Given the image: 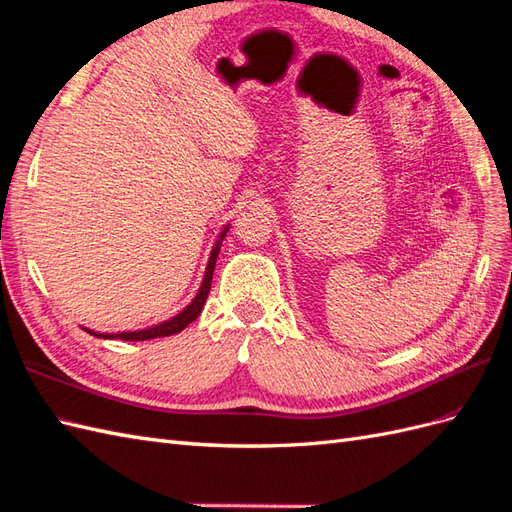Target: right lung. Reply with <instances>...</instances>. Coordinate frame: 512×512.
I'll list each match as a JSON object with an SVG mask.
<instances>
[{
    "label": "right lung",
    "instance_id": "add662e5",
    "mask_svg": "<svg viewBox=\"0 0 512 512\" xmlns=\"http://www.w3.org/2000/svg\"><path fill=\"white\" fill-rule=\"evenodd\" d=\"M227 231L229 229H225L220 233V238H218V242H216V246H214V251H212V257H209V264H207V270H205V279H203V285H201V290H199V294H196V298L192 300V303L183 309L179 316H175L173 320H168V322H164V324H157V326H153V329H147V331H134V333H119V335H99V337H110V339H123V342H147V339H153V337H168V335H175V333H179V331H183L186 329V326L190 324V322H194L196 318L201 316V309H203V305H205V300H207V294H209V287H212V277H214V266H216V259H218V251H220V246H222V240H225V235H227ZM95 335V333H93Z\"/></svg>",
    "mask_w": 512,
    "mask_h": 512
}]
</instances>
